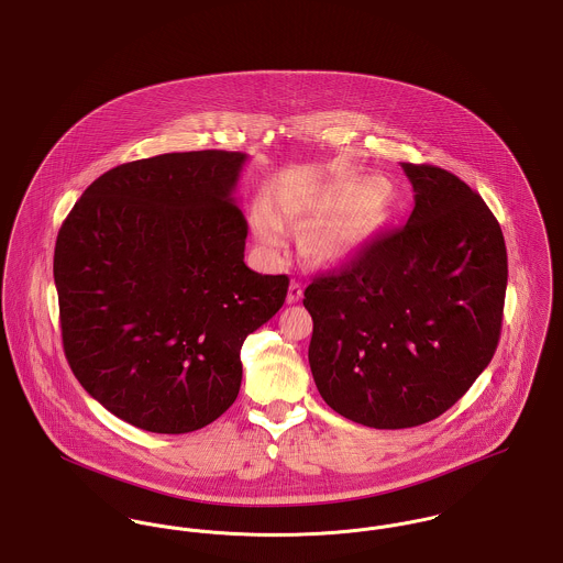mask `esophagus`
<instances>
[{"instance_id": "34e87169", "label": "esophagus", "mask_w": 563, "mask_h": 563, "mask_svg": "<svg viewBox=\"0 0 563 563\" xmlns=\"http://www.w3.org/2000/svg\"><path fill=\"white\" fill-rule=\"evenodd\" d=\"M303 296V287L300 280H291V285H289V294H287V302L296 303L302 300Z\"/></svg>"}]
</instances>
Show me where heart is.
I'll return each mask as SVG.
<instances>
[{
    "mask_svg": "<svg viewBox=\"0 0 563 563\" xmlns=\"http://www.w3.org/2000/svg\"><path fill=\"white\" fill-rule=\"evenodd\" d=\"M389 184L379 175H349L308 192H289L278 201L280 217L291 224L310 227L308 255L323 265H339L355 257L382 229ZM255 235L265 249L280 251L287 242L280 218L269 208L253 214Z\"/></svg>",
    "mask_w": 563,
    "mask_h": 563,
    "instance_id": "1",
    "label": "heart"
}]
</instances>
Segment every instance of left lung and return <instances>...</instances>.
I'll use <instances>...</instances> for the list:
<instances>
[{
	"instance_id": "1",
	"label": "left lung",
	"mask_w": 563,
	"mask_h": 563,
	"mask_svg": "<svg viewBox=\"0 0 563 563\" xmlns=\"http://www.w3.org/2000/svg\"><path fill=\"white\" fill-rule=\"evenodd\" d=\"M413 212L341 272L303 291L308 362L321 398L371 429H411L448 411L501 334L508 255L482 197L433 165H400Z\"/></svg>"
}]
</instances>
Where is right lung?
I'll return each mask as SVG.
<instances>
[{"mask_svg": "<svg viewBox=\"0 0 563 563\" xmlns=\"http://www.w3.org/2000/svg\"><path fill=\"white\" fill-rule=\"evenodd\" d=\"M242 152H177L120 165L87 186L53 257L66 360L120 420L199 431L242 384L240 349L287 298L285 274L244 263L233 190Z\"/></svg>", "mask_w": 563, "mask_h": 563, "instance_id": "add662e5", "label": "right lung"}]
</instances>
